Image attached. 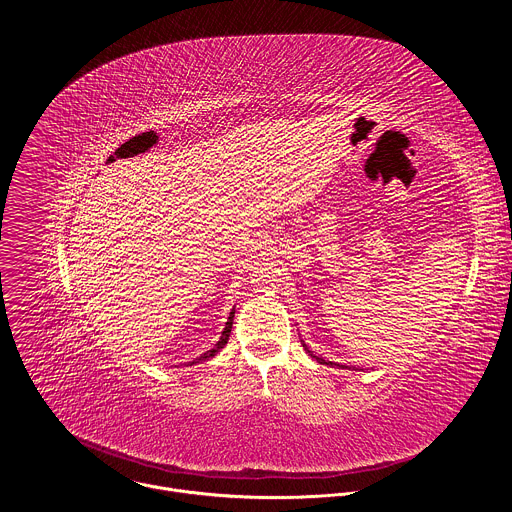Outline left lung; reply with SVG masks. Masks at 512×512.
<instances>
[{"label":"left lung","mask_w":512,"mask_h":512,"mask_svg":"<svg viewBox=\"0 0 512 512\" xmlns=\"http://www.w3.org/2000/svg\"><path fill=\"white\" fill-rule=\"evenodd\" d=\"M304 348H306V350H308V352H312V350H310V348H308V346H306V344H304ZM312 356H314V354H312ZM316 358H318V356H316ZM318 360H320V362H324V360H322V358H318ZM324 364H334V362H324Z\"/></svg>","instance_id":"8db88e82"}]
</instances>
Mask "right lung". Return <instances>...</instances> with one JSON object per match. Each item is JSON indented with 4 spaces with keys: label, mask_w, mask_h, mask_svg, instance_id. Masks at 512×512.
Instances as JSON below:
<instances>
[{
    "label": "right lung",
    "mask_w": 512,
    "mask_h": 512,
    "mask_svg": "<svg viewBox=\"0 0 512 512\" xmlns=\"http://www.w3.org/2000/svg\"><path fill=\"white\" fill-rule=\"evenodd\" d=\"M233 316H235V312H231V316H229V322H227V326H225V330H223V336H221V340H218L216 344H214V348L212 350H208V352H204L202 356H198L192 364H196V362H202V360H208V358H212V356H216V352H221V348H225V344H227V340H229V336H231V328H233Z\"/></svg>",
    "instance_id": "1"
}]
</instances>
